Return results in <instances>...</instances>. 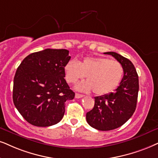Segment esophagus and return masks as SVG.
<instances>
[{
  "instance_id": "esophagus-1",
  "label": "esophagus",
  "mask_w": 158,
  "mask_h": 158,
  "mask_svg": "<svg viewBox=\"0 0 158 158\" xmlns=\"http://www.w3.org/2000/svg\"><path fill=\"white\" fill-rule=\"evenodd\" d=\"M83 96H84V95H81V94H79V93H76L75 94L76 98H82Z\"/></svg>"
}]
</instances>
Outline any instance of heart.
I'll return each instance as SVG.
<instances>
[{
    "label": "heart",
    "mask_w": 158,
    "mask_h": 158,
    "mask_svg": "<svg viewBox=\"0 0 158 158\" xmlns=\"http://www.w3.org/2000/svg\"><path fill=\"white\" fill-rule=\"evenodd\" d=\"M65 79L76 83L85 77L87 80L76 86L79 91L89 92L97 95L110 93L118 87L124 74V69L119 61L96 56L87 57L81 61L69 60L65 65Z\"/></svg>",
    "instance_id": "heart-1"
}]
</instances>
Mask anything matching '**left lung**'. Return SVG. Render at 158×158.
<instances>
[{
  "mask_svg": "<svg viewBox=\"0 0 158 158\" xmlns=\"http://www.w3.org/2000/svg\"><path fill=\"white\" fill-rule=\"evenodd\" d=\"M113 56L123 66L124 75L114 93L95 97V105L86 114L87 123L98 131H111L124 125L132 117L136 108L139 77L132 62L114 52Z\"/></svg>",
  "mask_w": 158,
  "mask_h": 158,
  "instance_id": "left-lung-1",
  "label": "left lung"
}]
</instances>
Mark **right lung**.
<instances>
[{
    "mask_svg": "<svg viewBox=\"0 0 158 158\" xmlns=\"http://www.w3.org/2000/svg\"><path fill=\"white\" fill-rule=\"evenodd\" d=\"M70 59L67 49H46L27 55L17 68L13 101L27 123L48 127L63 119L65 101L75 96L64 79Z\"/></svg>",
    "mask_w": 158,
    "mask_h": 158,
    "instance_id": "right-lung-1",
    "label": "right lung"
}]
</instances>
